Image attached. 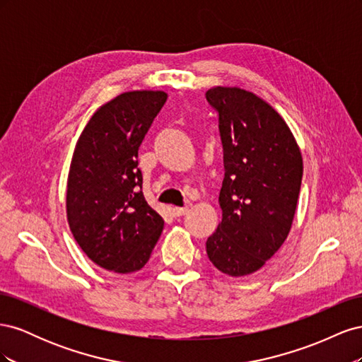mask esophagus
I'll use <instances>...</instances> for the list:
<instances>
[{
	"mask_svg": "<svg viewBox=\"0 0 362 362\" xmlns=\"http://www.w3.org/2000/svg\"><path fill=\"white\" fill-rule=\"evenodd\" d=\"M189 211V208L187 206H173L172 208V213H173V216L175 217H180V216H184L185 213Z\"/></svg>",
	"mask_w": 362,
	"mask_h": 362,
	"instance_id": "esophagus-1",
	"label": "esophagus"
}]
</instances>
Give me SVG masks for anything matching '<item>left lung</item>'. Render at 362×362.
<instances>
[{"instance_id":"1","label":"left lung","mask_w":362,"mask_h":362,"mask_svg":"<svg viewBox=\"0 0 362 362\" xmlns=\"http://www.w3.org/2000/svg\"><path fill=\"white\" fill-rule=\"evenodd\" d=\"M218 113L225 178L222 222L206 255L229 276L259 270L286 242L300 192L303 163L288 125L255 93L216 86L205 93Z\"/></svg>"}]
</instances>
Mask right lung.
<instances>
[{
  "label": "right lung",
  "instance_id": "add662e5",
  "mask_svg": "<svg viewBox=\"0 0 362 362\" xmlns=\"http://www.w3.org/2000/svg\"><path fill=\"white\" fill-rule=\"evenodd\" d=\"M166 100L161 90L120 93L98 108L75 145L68 222L84 254L105 270H140L161 235L164 221L141 193L137 157Z\"/></svg>",
  "mask_w": 362,
  "mask_h": 362
}]
</instances>
